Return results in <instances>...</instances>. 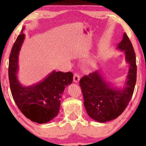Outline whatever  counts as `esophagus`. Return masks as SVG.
Returning a JSON list of instances; mask_svg holds the SVG:
<instances>
[{"label": "esophagus", "instance_id": "esophagus-1", "mask_svg": "<svg viewBox=\"0 0 146 146\" xmlns=\"http://www.w3.org/2000/svg\"><path fill=\"white\" fill-rule=\"evenodd\" d=\"M80 75H79L78 73H75L74 74V76H73V81H74V82L78 83L79 81H80Z\"/></svg>", "mask_w": 146, "mask_h": 146}]
</instances>
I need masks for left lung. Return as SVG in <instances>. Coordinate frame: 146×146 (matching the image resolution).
Here are the masks:
<instances>
[{
  "label": "left lung",
  "instance_id": "obj_1",
  "mask_svg": "<svg viewBox=\"0 0 146 146\" xmlns=\"http://www.w3.org/2000/svg\"><path fill=\"white\" fill-rule=\"evenodd\" d=\"M117 49L124 51L125 61L129 64V71L123 88L112 86L102 77L100 70L84 75L80 81L87 114L100 123L115 119L123 113L131 100L136 84V56L125 33Z\"/></svg>",
  "mask_w": 146,
  "mask_h": 146
}]
</instances>
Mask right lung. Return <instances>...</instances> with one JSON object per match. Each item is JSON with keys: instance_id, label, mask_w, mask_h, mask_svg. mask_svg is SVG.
I'll return each instance as SVG.
<instances>
[{"instance_id": "add662e5", "label": "right lung", "mask_w": 146, "mask_h": 146, "mask_svg": "<svg viewBox=\"0 0 146 146\" xmlns=\"http://www.w3.org/2000/svg\"><path fill=\"white\" fill-rule=\"evenodd\" d=\"M16 38L9 60L10 89L15 103L27 118L38 123H45L59 113L64 90L73 82L71 72L53 71L44 80L29 86H24L18 80V55L24 42L23 33Z\"/></svg>"}]
</instances>
